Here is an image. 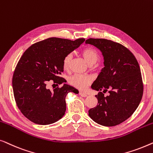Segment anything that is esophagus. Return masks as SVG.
Here are the masks:
<instances>
[{
  "label": "esophagus",
  "instance_id": "34e87169",
  "mask_svg": "<svg viewBox=\"0 0 153 153\" xmlns=\"http://www.w3.org/2000/svg\"><path fill=\"white\" fill-rule=\"evenodd\" d=\"M79 95L82 96V97H87V94L86 93H84V92H82V91H79Z\"/></svg>",
  "mask_w": 153,
  "mask_h": 153
}]
</instances>
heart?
<instances>
[{
    "instance_id": "1",
    "label": "heart",
    "mask_w": 153,
    "mask_h": 153,
    "mask_svg": "<svg viewBox=\"0 0 153 153\" xmlns=\"http://www.w3.org/2000/svg\"><path fill=\"white\" fill-rule=\"evenodd\" d=\"M81 54L89 65H93L96 64L99 58V54L97 50L92 47H87V48H83L81 51ZM71 59V53H68L64 56L63 61H62V66L64 70L67 71L69 69ZM91 77L89 76H85V75L75 74L71 76L68 79V82L71 85L80 90L85 89L86 87L91 83Z\"/></svg>"
}]
</instances>
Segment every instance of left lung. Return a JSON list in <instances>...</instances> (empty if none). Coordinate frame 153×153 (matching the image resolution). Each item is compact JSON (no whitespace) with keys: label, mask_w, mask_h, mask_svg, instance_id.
Segmentation results:
<instances>
[{"label":"left lung","mask_w":153,"mask_h":153,"mask_svg":"<svg viewBox=\"0 0 153 153\" xmlns=\"http://www.w3.org/2000/svg\"><path fill=\"white\" fill-rule=\"evenodd\" d=\"M85 43L101 51L105 66L91 85L99 93L98 104L89 109V116L101 126H117L132 115L141 100L143 85L139 63L129 49L117 42L90 38ZM102 91L110 94L105 97Z\"/></svg>","instance_id":"8db88e82"}]
</instances>
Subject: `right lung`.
<instances>
[{
    "instance_id": "obj_1",
    "label": "right lung",
    "mask_w": 153,
    "mask_h": 153,
    "mask_svg": "<svg viewBox=\"0 0 153 153\" xmlns=\"http://www.w3.org/2000/svg\"><path fill=\"white\" fill-rule=\"evenodd\" d=\"M85 39L71 41L51 37L36 42L23 53L12 77L14 99L21 113L30 121L49 125L62 119L66 111V96L78 91L64 84L51 91L46 88L50 80L63 83L64 56L85 42Z\"/></svg>"
}]
</instances>
